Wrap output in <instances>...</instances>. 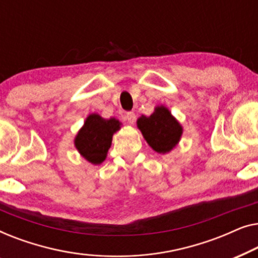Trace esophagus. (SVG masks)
<instances>
[{"mask_svg": "<svg viewBox=\"0 0 258 258\" xmlns=\"http://www.w3.org/2000/svg\"><path fill=\"white\" fill-rule=\"evenodd\" d=\"M125 118H126V121H128V123H130V124H134V123H135V121H136V115L134 114L133 111L126 112Z\"/></svg>", "mask_w": 258, "mask_h": 258, "instance_id": "1", "label": "esophagus"}]
</instances>
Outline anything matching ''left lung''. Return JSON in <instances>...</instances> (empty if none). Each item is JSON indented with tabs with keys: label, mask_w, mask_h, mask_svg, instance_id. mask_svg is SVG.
I'll return each mask as SVG.
<instances>
[{
	"label": "left lung",
	"mask_w": 258,
	"mask_h": 258,
	"mask_svg": "<svg viewBox=\"0 0 258 258\" xmlns=\"http://www.w3.org/2000/svg\"><path fill=\"white\" fill-rule=\"evenodd\" d=\"M136 124L151 149L163 155L177 146L183 134L181 123L163 104L156 105L150 116H140Z\"/></svg>",
	"instance_id": "8db88e82"
}]
</instances>
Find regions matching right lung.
<instances>
[{
  "label": "right lung",
  "mask_w": 258,
  "mask_h": 258,
  "mask_svg": "<svg viewBox=\"0 0 258 258\" xmlns=\"http://www.w3.org/2000/svg\"><path fill=\"white\" fill-rule=\"evenodd\" d=\"M121 126L122 123L117 118H103L94 112L87 116L82 128L77 132L74 146L89 163L94 165L103 163L111 147L112 136Z\"/></svg>",
  "instance_id": "add662e5"
}]
</instances>
